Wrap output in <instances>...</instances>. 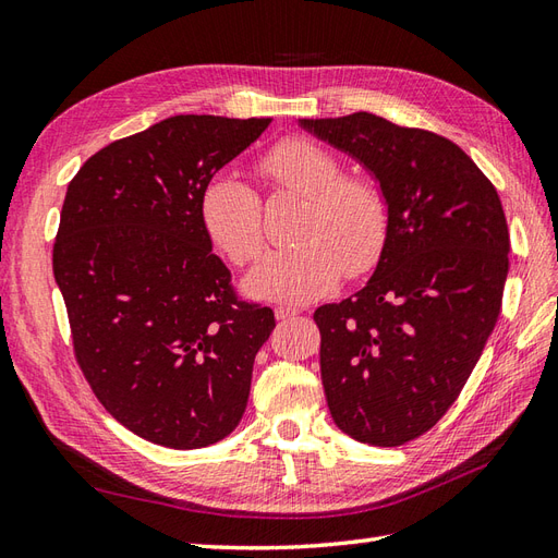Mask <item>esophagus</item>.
<instances>
[{"instance_id": "esophagus-1", "label": "esophagus", "mask_w": 558, "mask_h": 558, "mask_svg": "<svg viewBox=\"0 0 558 558\" xmlns=\"http://www.w3.org/2000/svg\"><path fill=\"white\" fill-rule=\"evenodd\" d=\"M299 313H302V311H299V308H290V306H278V308H276V318H278V320H290V318L299 316Z\"/></svg>"}]
</instances>
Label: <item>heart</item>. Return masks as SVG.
Instances as JSON below:
<instances>
[{"label":"heart","instance_id":"b5f03b06","mask_svg":"<svg viewBox=\"0 0 558 558\" xmlns=\"http://www.w3.org/2000/svg\"><path fill=\"white\" fill-rule=\"evenodd\" d=\"M259 174L278 189L306 197L294 247L270 252L247 276V290L278 302L304 304L361 276L379 259L389 231V207L373 181L344 177L332 153L306 138H284L259 160ZM199 217L214 245L238 266L264 250L262 199L252 185L223 171L199 195Z\"/></svg>","mask_w":558,"mask_h":558}]
</instances>
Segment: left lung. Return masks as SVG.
Returning a JSON list of instances; mask_svg holds the SVG:
<instances>
[{"label": "left lung", "instance_id": "obj_1", "mask_svg": "<svg viewBox=\"0 0 558 558\" xmlns=\"http://www.w3.org/2000/svg\"><path fill=\"white\" fill-rule=\"evenodd\" d=\"M299 124L361 162L389 207L373 278L313 313L327 408L351 438L403 446L446 415L495 330L509 270L505 209L446 136L373 112Z\"/></svg>", "mask_w": 558, "mask_h": 558}]
</instances>
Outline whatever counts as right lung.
Listing matches in <instances>:
<instances>
[{
  "instance_id": "1",
  "label": "right lung",
  "mask_w": 558,
  "mask_h": 558,
  "mask_svg": "<svg viewBox=\"0 0 558 558\" xmlns=\"http://www.w3.org/2000/svg\"><path fill=\"white\" fill-rule=\"evenodd\" d=\"M268 118L174 116L112 141L68 183L53 278L101 405L174 450L226 438L247 408L274 311L238 299L199 195Z\"/></svg>"
}]
</instances>
